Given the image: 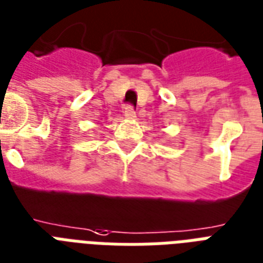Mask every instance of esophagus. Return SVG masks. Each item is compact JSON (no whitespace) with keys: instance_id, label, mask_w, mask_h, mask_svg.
<instances>
[{"instance_id":"obj_1","label":"esophagus","mask_w":263,"mask_h":263,"mask_svg":"<svg viewBox=\"0 0 263 263\" xmlns=\"http://www.w3.org/2000/svg\"><path fill=\"white\" fill-rule=\"evenodd\" d=\"M134 115H136V112H134L133 106H126V108H124V116H126L127 119H133Z\"/></svg>"}]
</instances>
